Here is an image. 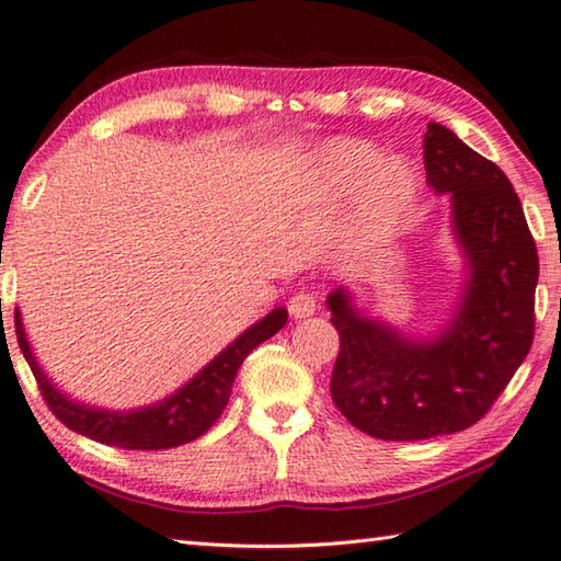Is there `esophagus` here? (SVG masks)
<instances>
[{
	"label": "esophagus",
	"mask_w": 561,
	"mask_h": 561,
	"mask_svg": "<svg viewBox=\"0 0 561 561\" xmlns=\"http://www.w3.org/2000/svg\"><path fill=\"white\" fill-rule=\"evenodd\" d=\"M316 311V297L309 291H297L289 299V313L294 319H309V316Z\"/></svg>",
	"instance_id": "obj_1"
}]
</instances>
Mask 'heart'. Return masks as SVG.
Returning a JSON list of instances; mask_svg holds the SVG:
<instances>
[{
  "label": "heart",
  "mask_w": 561,
  "mask_h": 561,
  "mask_svg": "<svg viewBox=\"0 0 561 561\" xmlns=\"http://www.w3.org/2000/svg\"><path fill=\"white\" fill-rule=\"evenodd\" d=\"M380 159V151L360 139H333L321 151V169L333 186L351 188L362 181L353 218L365 240L394 236L420 198L416 171L402 159Z\"/></svg>",
  "instance_id": "1"
}]
</instances>
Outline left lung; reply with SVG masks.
Here are the masks:
<instances>
[{
    "label": "left lung",
    "instance_id": "8db88e82",
    "mask_svg": "<svg viewBox=\"0 0 561 561\" xmlns=\"http://www.w3.org/2000/svg\"><path fill=\"white\" fill-rule=\"evenodd\" d=\"M426 183L449 198L461 289L430 335L404 333L360 309L351 287L325 304L341 335L331 397L360 432L420 442L476 424L505 390L533 345L539 260L520 198L493 161L430 122Z\"/></svg>",
    "mask_w": 561,
    "mask_h": 561
}]
</instances>
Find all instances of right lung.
Returning <instances> with one entry per match:
<instances>
[{
	"mask_svg": "<svg viewBox=\"0 0 561 561\" xmlns=\"http://www.w3.org/2000/svg\"><path fill=\"white\" fill-rule=\"evenodd\" d=\"M287 316V309L274 307L264 319L254 321L236 341L228 343L208 365H203L179 390L161 397L159 402L131 407V410H110V407L88 404L80 402L78 397L68 394L66 390H60L48 378V373L41 368L32 343H28L22 311L19 309L14 313V325L19 348H22L28 368H32L41 392H44V400L48 402L50 412L68 430L83 434L93 442L117 446V449L159 451L196 442L198 436L206 434L216 424L230 400L232 382H236L242 360L260 343L272 339L274 333L284 329Z\"/></svg>",
	"mask_w": 561,
	"mask_h": 561,
	"instance_id": "obj_1",
	"label": "right lung"
}]
</instances>
